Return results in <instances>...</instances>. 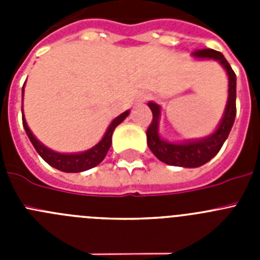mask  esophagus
<instances>
[{
    "mask_svg": "<svg viewBox=\"0 0 260 260\" xmlns=\"http://www.w3.org/2000/svg\"><path fill=\"white\" fill-rule=\"evenodd\" d=\"M147 99H148V95H147V93H141V95L137 98V104H143Z\"/></svg>",
    "mask_w": 260,
    "mask_h": 260,
    "instance_id": "1",
    "label": "esophagus"
}]
</instances>
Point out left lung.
I'll return each mask as SVG.
<instances>
[{
	"label": "left lung",
	"instance_id": "1",
	"mask_svg": "<svg viewBox=\"0 0 260 260\" xmlns=\"http://www.w3.org/2000/svg\"><path fill=\"white\" fill-rule=\"evenodd\" d=\"M195 58L215 59L225 69L228 74V102L224 110V116L215 132L203 139L186 141L182 143H173L162 139L158 134V119L161 108L156 103L150 102L148 107L152 110V122L147 128V144L153 155L168 165L183 168H198L208 162L213 156L221 150L226 141L236 118V74L222 53L213 49H198L192 53Z\"/></svg>",
	"mask_w": 260,
	"mask_h": 260
}]
</instances>
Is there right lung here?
Masks as SVG:
<instances>
[{"instance_id":"add662e5","label":"right lung","mask_w":260,"mask_h":260,"mask_svg":"<svg viewBox=\"0 0 260 260\" xmlns=\"http://www.w3.org/2000/svg\"><path fill=\"white\" fill-rule=\"evenodd\" d=\"M22 92H24V86H23ZM128 113H130V110H126L122 114H119L118 117H116L109 125V127H108L107 133L104 134L102 141L99 142L95 147L84 151V152L78 153L56 152V151H53L50 148H48V147H45L41 142H39L35 135L31 133L28 125H27L24 113H23V108L22 121L23 126H24V130L27 133V137L29 138V141L34 144V147H35V150L38 151L39 155L44 158V161H47L50 167L56 168V169H58L61 172H66V173H79V172L88 171V169L96 167V165H99L104 160V157L107 156V152L110 148V144H112V135H113L114 128L122 122L123 119L128 116Z\"/></svg>"}]
</instances>
